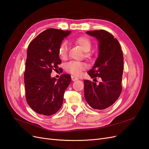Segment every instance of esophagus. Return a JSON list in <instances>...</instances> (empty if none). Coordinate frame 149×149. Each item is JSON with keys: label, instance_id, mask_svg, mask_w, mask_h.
Returning <instances> with one entry per match:
<instances>
[{"label": "esophagus", "instance_id": "34e87169", "mask_svg": "<svg viewBox=\"0 0 149 149\" xmlns=\"http://www.w3.org/2000/svg\"><path fill=\"white\" fill-rule=\"evenodd\" d=\"M71 79L73 81H77L79 79L78 78L76 77V76H71Z\"/></svg>", "mask_w": 149, "mask_h": 149}]
</instances>
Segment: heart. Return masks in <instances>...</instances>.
Here are the masks:
<instances>
[{
    "label": "heart",
    "mask_w": 149,
    "mask_h": 149,
    "mask_svg": "<svg viewBox=\"0 0 149 149\" xmlns=\"http://www.w3.org/2000/svg\"><path fill=\"white\" fill-rule=\"evenodd\" d=\"M74 42L76 44L78 45L81 48L84 52H89L91 48V42L90 40L86 37H79L76 38ZM68 45L66 42H63L58 49L59 56L62 60H65L68 55ZM86 56H89V54L86 53ZM86 65L83 63L78 61H71L68 63L65 66V70L68 73L75 75L79 76L81 72L86 69Z\"/></svg>",
    "instance_id": "obj_1"
}]
</instances>
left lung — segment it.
Listing matches in <instances>:
<instances>
[{"label": "left lung", "instance_id": "8db88e82", "mask_svg": "<svg viewBox=\"0 0 149 149\" xmlns=\"http://www.w3.org/2000/svg\"><path fill=\"white\" fill-rule=\"evenodd\" d=\"M86 33L98 41L99 54L92 68L88 73L99 84L84 79V97L94 109L102 110L117 101L122 91L124 58L120 44L113 35L104 30L88 31Z\"/></svg>", "mask_w": 149, "mask_h": 149}]
</instances>
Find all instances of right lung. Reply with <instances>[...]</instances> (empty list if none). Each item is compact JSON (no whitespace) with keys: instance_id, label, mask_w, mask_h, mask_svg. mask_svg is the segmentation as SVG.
Wrapping results in <instances>:
<instances>
[{"instance_id":"1","label":"right lung","mask_w":149,"mask_h":149,"mask_svg":"<svg viewBox=\"0 0 149 149\" xmlns=\"http://www.w3.org/2000/svg\"><path fill=\"white\" fill-rule=\"evenodd\" d=\"M71 31L48 29L29 44L25 63L24 83L28 104L38 114L51 116L58 111L64 93L71 83V76L63 74L56 80L52 78L53 70L60 69L58 49Z\"/></svg>"}]
</instances>
